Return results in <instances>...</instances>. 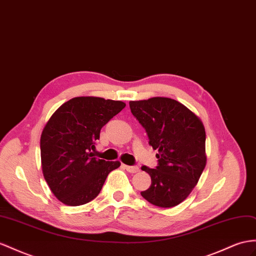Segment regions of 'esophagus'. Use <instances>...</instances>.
<instances>
[{"label": "esophagus", "instance_id": "34e87169", "mask_svg": "<svg viewBox=\"0 0 256 256\" xmlns=\"http://www.w3.org/2000/svg\"><path fill=\"white\" fill-rule=\"evenodd\" d=\"M124 168L130 173H137L140 171V168L137 166H124Z\"/></svg>", "mask_w": 256, "mask_h": 256}]
</instances>
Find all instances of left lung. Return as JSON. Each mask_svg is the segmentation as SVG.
I'll return each instance as SVG.
<instances>
[{
	"label": "left lung",
	"mask_w": 256,
	"mask_h": 256,
	"mask_svg": "<svg viewBox=\"0 0 256 256\" xmlns=\"http://www.w3.org/2000/svg\"><path fill=\"white\" fill-rule=\"evenodd\" d=\"M130 108L145 128L149 145L159 152L156 168L142 166L152 178V185L140 194L160 208L180 204L206 168L204 126L192 111L171 98L130 102Z\"/></svg>",
	"instance_id": "1"
}]
</instances>
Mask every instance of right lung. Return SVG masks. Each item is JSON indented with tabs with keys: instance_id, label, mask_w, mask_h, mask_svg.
I'll return each mask as SVG.
<instances>
[{
	"instance_id": "obj_1",
	"label": "right lung",
	"mask_w": 256,
	"mask_h": 256,
	"mask_svg": "<svg viewBox=\"0 0 256 256\" xmlns=\"http://www.w3.org/2000/svg\"><path fill=\"white\" fill-rule=\"evenodd\" d=\"M126 107L119 100L74 97L50 116L41 135V160L45 180L58 200L82 206L100 192L108 174L119 161L98 159L92 152L100 130Z\"/></svg>"
}]
</instances>
